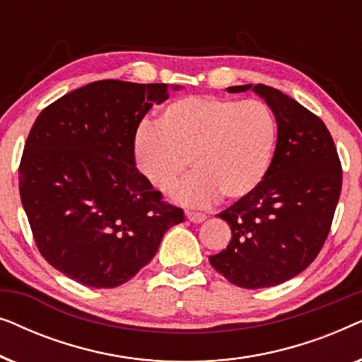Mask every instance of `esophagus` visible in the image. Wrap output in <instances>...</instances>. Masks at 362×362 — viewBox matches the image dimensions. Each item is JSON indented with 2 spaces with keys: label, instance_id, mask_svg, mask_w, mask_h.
<instances>
[{
  "label": "esophagus",
  "instance_id": "1",
  "mask_svg": "<svg viewBox=\"0 0 362 362\" xmlns=\"http://www.w3.org/2000/svg\"><path fill=\"white\" fill-rule=\"evenodd\" d=\"M186 217H187V219H189L191 222H194V224H199V222L206 221V214H201V212L187 211V212H186Z\"/></svg>",
  "mask_w": 362,
  "mask_h": 362
}]
</instances>
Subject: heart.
<instances>
[{
    "label": "heart",
    "instance_id": "b5f03b06",
    "mask_svg": "<svg viewBox=\"0 0 362 362\" xmlns=\"http://www.w3.org/2000/svg\"><path fill=\"white\" fill-rule=\"evenodd\" d=\"M276 146V123L259 100L214 95L187 97L143 123L135 136V161L156 189L175 185L187 163L194 173L173 189L186 206H209L217 197L239 201L265 180Z\"/></svg>",
    "mask_w": 362,
    "mask_h": 362
}]
</instances>
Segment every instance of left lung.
Wrapping results in <instances>:
<instances>
[{
    "mask_svg": "<svg viewBox=\"0 0 362 362\" xmlns=\"http://www.w3.org/2000/svg\"><path fill=\"white\" fill-rule=\"evenodd\" d=\"M249 88L275 115L274 161L252 194L217 214L230 226L232 239L209 262L230 284L255 290L293 279L318 257L338 206L343 170L320 117L264 83L227 92Z\"/></svg>",
    "mask_w": 362,
    "mask_h": 362,
    "instance_id": "left-lung-1",
    "label": "left lung"
}]
</instances>
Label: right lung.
<instances>
[{"mask_svg": "<svg viewBox=\"0 0 362 362\" xmlns=\"http://www.w3.org/2000/svg\"><path fill=\"white\" fill-rule=\"evenodd\" d=\"M166 98L168 83L97 81L34 122L19 194L39 252L69 279L92 288L125 284L185 221L136 170L133 153L143 117Z\"/></svg>", "mask_w": 362, "mask_h": 362, "instance_id": "obj_1", "label": "right lung"}]
</instances>
